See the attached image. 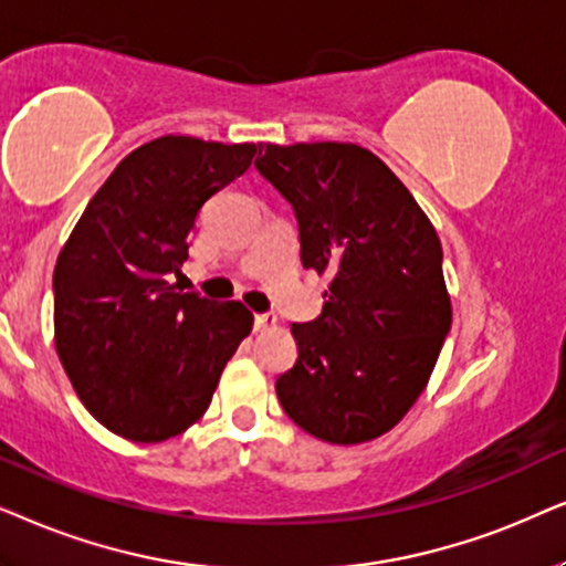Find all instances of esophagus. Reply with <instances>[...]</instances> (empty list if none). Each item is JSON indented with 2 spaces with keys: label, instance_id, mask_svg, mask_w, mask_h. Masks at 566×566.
<instances>
[{
  "label": "esophagus",
  "instance_id": "1",
  "mask_svg": "<svg viewBox=\"0 0 566 566\" xmlns=\"http://www.w3.org/2000/svg\"><path fill=\"white\" fill-rule=\"evenodd\" d=\"M279 326V318L274 313H259L255 315V331H271Z\"/></svg>",
  "mask_w": 566,
  "mask_h": 566
}]
</instances>
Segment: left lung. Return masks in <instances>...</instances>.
Returning a JSON list of instances; mask_svg holds the SVG:
<instances>
[{
  "mask_svg": "<svg viewBox=\"0 0 566 566\" xmlns=\"http://www.w3.org/2000/svg\"><path fill=\"white\" fill-rule=\"evenodd\" d=\"M261 151L255 168L295 209L303 266L328 276L323 313L292 326L297 359L276 380L279 403L331 446L370 442L417 403L450 331L440 238L370 149L300 142Z\"/></svg>",
  "mask_w": 566,
  "mask_h": 566,
  "instance_id": "1",
  "label": "left lung"
}]
</instances>
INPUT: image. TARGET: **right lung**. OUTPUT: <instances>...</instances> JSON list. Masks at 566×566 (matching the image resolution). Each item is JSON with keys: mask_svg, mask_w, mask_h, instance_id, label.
<instances>
[{"mask_svg": "<svg viewBox=\"0 0 566 566\" xmlns=\"http://www.w3.org/2000/svg\"><path fill=\"white\" fill-rule=\"evenodd\" d=\"M259 145L168 134L97 188L54 269V344L74 394L113 434L163 442L205 417L251 334L238 300L176 292L196 217L251 168Z\"/></svg>", "mask_w": 566, "mask_h": 566, "instance_id": "add662e5", "label": "right lung"}]
</instances>
